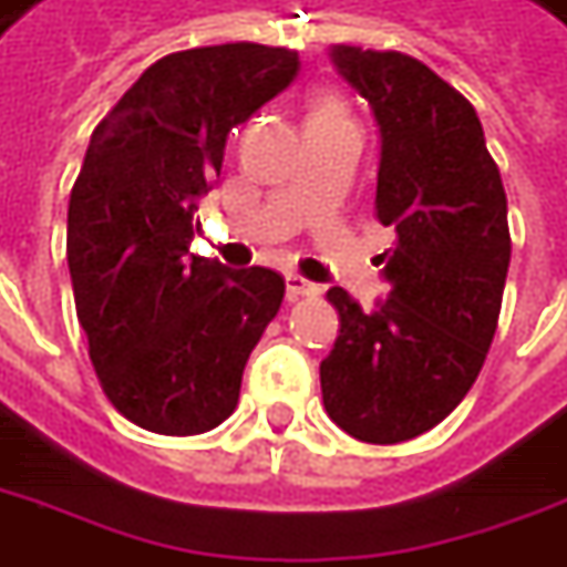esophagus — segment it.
Here are the masks:
<instances>
[{"label":"esophagus","instance_id":"1","mask_svg":"<svg viewBox=\"0 0 567 567\" xmlns=\"http://www.w3.org/2000/svg\"><path fill=\"white\" fill-rule=\"evenodd\" d=\"M285 291H288V300L322 295V288L316 282H310V279H303V276H288V279H285Z\"/></svg>","mask_w":567,"mask_h":567}]
</instances>
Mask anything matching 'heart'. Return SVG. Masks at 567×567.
Wrapping results in <instances>:
<instances>
[{
  "label": "heart",
  "instance_id": "heart-1",
  "mask_svg": "<svg viewBox=\"0 0 567 567\" xmlns=\"http://www.w3.org/2000/svg\"><path fill=\"white\" fill-rule=\"evenodd\" d=\"M310 118H343V110H340L338 101H319Z\"/></svg>",
  "mask_w": 567,
  "mask_h": 567
}]
</instances>
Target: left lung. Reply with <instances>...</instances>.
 I'll return each mask as SVG.
<instances>
[{"label":"left lung","mask_w":567,"mask_h":567,"mask_svg":"<svg viewBox=\"0 0 567 567\" xmlns=\"http://www.w3.org/2000/svg\"><path fill=\"white\" fill-rule=\"evenodd\" d=\"M331 61L378 118L374 208L395 245L378 310L328 291L340 334L319 365L322 402L352 439L395 445L445 421L485 365L513 251L506 193L473 104L426 63L355 45Z\"/></svg>","instance_id":"obj_1"}]
</instances>
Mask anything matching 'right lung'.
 <instances>
[{
  "instance_id": "1",
  "label": "right lung",
  "mask_w": 567,
  "mask_h": 567,
  "mask_svg": "<svg viewBox=\"0 0 567 567\" xmlns=\"http://www.w3.org/2000/svg\"><path fill=\"white\" fill-rule=\"evenodd\" d=\"M297 51L227 42L174 51L91 132L66 212V264L91 365L118 414L162 435L215 430L282 307L267 267L189 255L227 134L297 76Z\"/></svg>"
}]
</instances>
